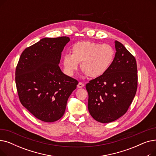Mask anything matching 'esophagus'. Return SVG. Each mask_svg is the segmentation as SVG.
<instances>
[{"label":"esophagus","instance_id":"1","mask_svg":"<svg viewBox=\"0 0 156 156\" xmlns=\"http://www.w3.org/2000/svg\"><path fill=\"white\" fill-rule=\"evenodd\" d=\"M84 86H85V84L83 83H81V82H79V83H78V85H77L78 88H82V87H83Z\"/></svg>","mask_w":156,"mask_h":156}]
</instances>
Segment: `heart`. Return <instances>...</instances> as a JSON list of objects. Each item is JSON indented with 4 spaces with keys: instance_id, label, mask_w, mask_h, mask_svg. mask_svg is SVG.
I'll return each mask as SVG.
<instances>
[{
    "instance_id": "1",
    "label": "heart",
    "mask_w": 156,
    "mask_h": 156,
    "mask_svg": "<svg viewBox=\"0 0 156 156\" xmlns=\"http://www.w3.org/2000/svg\"><path fill=\"white\" fill-rule=\"evenodd\" d=\"M114 58V48L108 44L82 41L74 45L71 55L66 54L62 65L66 75L72 76L80 64L81 69L91 78L99 77L110 68Z\"/></svg>"
}]
</instances>
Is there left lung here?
I'll use <instances>...</instances> for the list:
<instances>
[{
	"label": "left lung",
	"instance_id": "left-lung-1",
	"mask_svg": "<svg viewBox=\"0 0 156 156\" xmlns=\"http://www.w3.org/2000/svg\"><path fill=\"white\" fill-rule=\"evenodd\" d=\"M114 61L104 74L86 85L88 109L96 121L107 123L123 116L136 94L138 76L135 57L115 41Z\"/></svg>",
	"mask_w": 156,
	"mask_h": 156
}]
</instances>
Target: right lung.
<instances>
[{
	"instance_id": "obj_1",
	"label": "right lung",
	"mask_w": 156,
	"mask_h": 156,
	"mask_svg": "<svg viewBox=\"0 0 156 156\" xmlns=\"http://www.w3.org/2000/svg\"><path fill=\"white\" fill-rule=\"evenodd\" d=\"M69 38H44L22 52L16 84L22 105L37 119L54 122L64 114L78 81L61 71L59 64Z\"/></svg>"
}]
</instances>
